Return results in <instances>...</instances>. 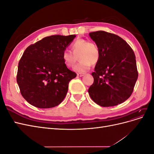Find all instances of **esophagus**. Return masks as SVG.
Instances as JSON below:
<instances>
[{
    "label": "esophagus",
    "instance_id": "1",
    "mask_svg": "<svg viewBox=\"0 0 154 154\" xmlns=\"http://www.w3.org/2000/svg\"><path fill=\"white\" fill-rule=\"evenodd\" d=\"M77 76L79 77H82L84 76V74H82V73H78L77 74Z\"/></svg>",
    "mask_w": 154,
    "mask_h": 154
}]
</instances>
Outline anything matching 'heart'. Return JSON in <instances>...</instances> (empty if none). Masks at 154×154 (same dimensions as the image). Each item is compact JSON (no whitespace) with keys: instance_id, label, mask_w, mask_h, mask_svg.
Wrapping results in <instances>:
<instances>
[{"instance_id":"b5f03b06","label":"heart","mask_w":154,"mask_h":154,"mask_svg":"<svg viewBox=\"0 0 154 154\" xmlns=\"http://www.w3.org/2000/svg\"><path fill=\"white\" fill-rule=\"evenodd\" d=\"M71 51H64L62 58L64 64L67 67H73L77 62L78 57L80 60L74 67V71L78 72H85L90 69L91 64L94 66L99 62L100 51L97 45L92 41L78 38L74 40L70 46Z\"/></svg>"}]
</instances>
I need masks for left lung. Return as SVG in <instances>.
Segmentation results:
<instances>
[{
    "label": "left lung",
    "mask_w": 154,
    "mask_h": 154,
    "mask_svg": "<svg viewBox=\"0 0 154 154\" xmlns=\"http://www.w3.org/2000/svg\"><path fill=\"white\" fill-rule=\"evenodd\" d=\"M91 38L100 51V58L92 73L94 83L88 92L101 106L123 103L131 96L137 80L136 56L120 36L103 31L91 32Z\"/></svg>",
    "instance_id": "obj_1"
}]
</instances>
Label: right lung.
Here are the masks:
<instances>
[{"label": "right lung", "mask_w": 154, "mask_h": 154, "mask_svg": "<svg viewBox=\"0 0 154 154\" xmlns=\"http://www.w3.org/2000/svg\"><path fill=\"white\" fill-rule=\"evenodd\" d=\"M76 35H52L27 47L18 62L17 82L23 97L40 109L53 108L63 100L69 83L76 76L62 55Z\"/></svg>", "instance_id": "add662e5"}]
</instances>
